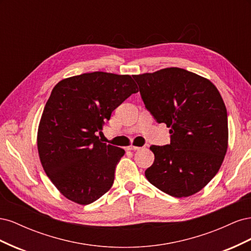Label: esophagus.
I'll list each match as a JSON object with an SVG mask.
<instances>
[{"instance_id":"34e87169","label":"esophagus","mask_w":251,"mask_h":251,"mask_svg":"<svg viewBox=\"0 0 251 251\" xmlns=\"http://www.w3.org/2000/svg\"><path fill=\"white\" fill-rule=\"evenodd\" d=\"M126 149H127V151H139L141 148H139V147H134V146H131V147H127Z\"/></svg>"}]
</instances>
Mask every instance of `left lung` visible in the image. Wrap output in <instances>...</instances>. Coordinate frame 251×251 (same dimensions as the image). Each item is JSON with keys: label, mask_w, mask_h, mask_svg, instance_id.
Segmentation results:
<instances>
[{"label": "left lung", "mask_w": 251, "mask_h": 251, "mask_svg": "<svg viewBox=\"0 0 251 251\" xmlns=\"http://www.w3.org/2000/svg\"><path fill=\"white\" fill-rule=\"evenodd\" d=\"M147 110L171 127V143L151 146L150 183L177 198L192 196L221 168L228 142L227 111L208 79L181 68L134 75Z\"/></svg>", "instance_id": "left-lung-1"}]
</instances>
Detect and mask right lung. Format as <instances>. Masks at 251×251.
Instances as JSON below:
<instances>
[{
    "mask_svg": "<svg viewBox=\"0 0 251 251\" xmlns=\"http://www.w3.org/2000/svg\"><path fill=\"white\" fill-rule=\"evenodd\" d=\"M138 88L130 75L83 73L60 80L45 105L37 149L47 176L66 198L87 205L112 187L125 150L102 143L112 112Z\"/></svg>",
    "mask_w": 251,
    "mask_h": 251,
    "instance_id": "1",
    "label": "right lung"
}]
</instances>
